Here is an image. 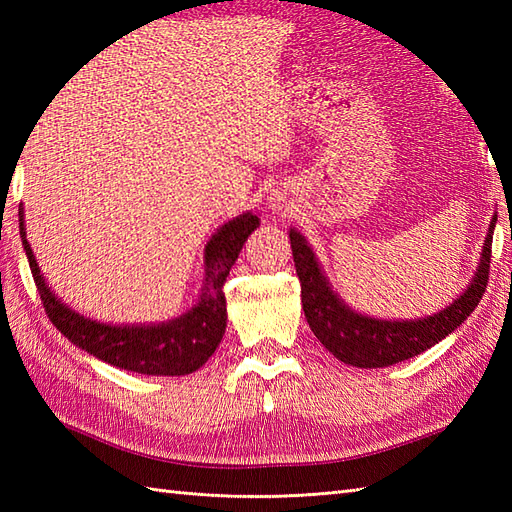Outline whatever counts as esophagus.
Masks as SVG:
<instances>
[{"label":"esophagus","instance_id":"34e87169","mask_svg":"<svg viewBox=\"0 0 512 512\" xmlns=\"http://www.w3.org/2000/svg\"><path fill=\"white\" fill-rule=\"evenodd\" d=\"M275 206H277V209H281V206H279V204H275Z\"/></svg>","mask_w":512,"mask_h":512}]
</instances>
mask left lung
Segmentation results:
<instances>
[{
  "instance_id": "obj_1",
  "label": "left lung",
  "mask_w": 512,
  "mask_h": 512,
  "mask_svg": "<svg viewBox=\"0 0 512 512\" xmlns=\"http://www.w3.org/2000/svg\"><path fill=\"white\" fill-rule=\"evenodd\" d=\"M495 224L497 217L493 215L484 239L480 266H477L471 286L444 310L431 314V317L409 321L365 317V314L345 306L343 299L330 288L328 277L321 273V266L306 237L290 228L292 257H295L297 277L301 281V303L310 330L325 350L354 367H389L429 350L455 328H460L466 317L480 306L488 284V268H491Z\"/></svg>"
}]
</instances>
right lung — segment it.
<instances>
[{"mask_svg": "<svg viewBox=\"0 0 512 512\" xmlns=\"http://www.w3.org/2000/svg\"><path fill=\"white\" fill-rule=\"evenodd\" d=\"M259 217L244 213L217 228L204 248V292L198 306L182 317L151 325H110L81 317L70 310L41 277L37 259L26 239L24 215L19 211V233L39 297L57 330L88 354L114 367L147 376H184L200 369L213 356L226 330L224 281Z\"/></svg>", "mask_w": 512, "mask_h": 512, "instance_id": "add662e5", "label": "right lung"}]
</instances>
